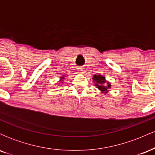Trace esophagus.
<instances>
[{
    "mask_svg": "<svg viewBox=\"0 0 155 155\" xmlns=\"http://www.w3.org/2000/svg\"><path fill=\"white\" fill-rule=\"evenodd\" d=\"M79 74H83L84 72V68H79Z\"/></svg>",
    "mask_w": 155,
    "mask_h": 155,
    "instance_id": "1",
    "label": "esophagus"
}]
</instances>
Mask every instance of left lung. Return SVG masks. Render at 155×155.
<instances>
[{
  "instance_id": "1",
  "label": "left lung",
  "mask_w": 155,
  "mask_h": 155,
  "mask_svg": "<svg viewBox=\"0 0 155 155\" xmlns=\"http://www.w3.org/2000/svg\"><path fill=\"white\" fill-rule=\"evenodd\" d=\"M92 81L95 84V87L98 89V90L104 94H107L109 92V89L111 87V83L106 79V77L104 76L95 75L92 77Z\"/></svg>"
}]
</instances>
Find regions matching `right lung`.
<instances>
[{
  "instance_id": "right-lung-1",
  "label": "right lung",
  "mask_w": 155,
  "mask_h": 155,
  "mask_svg": "<svg viewBox=\"0 0 155 155\" xmlns=\"http://www.w3.org/2000/svg\"><path fill=\"white\" fill-rule=\"evenodd\" d=\"M66 77V76H61L60 77V80H59V82H60V84L61 83V84H63V81H64V80H65V78Z\"/></svg>"
}]
</instances>
